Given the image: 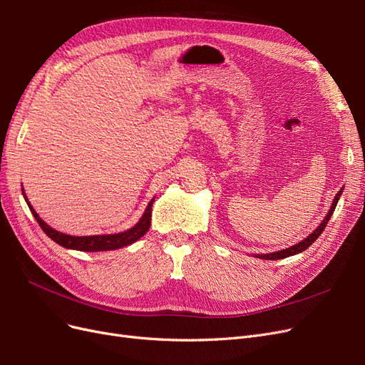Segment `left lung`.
<instances>
[{"mask_svg":"<svg viewBox=\"0 0 365 365\" xmlns=\"http://www.w3.org/2000/svg\"><path fill=\"white\" fill-rule=\"evenodd\" d=\"M341 193H342V189L336 193V196H335V200H334V204L330 205V210H329V213L326 215V217L323 219V222L319 224L318 227H317V230L314 231V233H311L304 240H302V242H298L297 245H294V247H291V248H286V250H282V251H275V252H268V254H256V256L254 257H259V259H267V260H279V259H284V257H289V256H294V254H298V252H302V251H304V250H307L309 247H311L314 242L319 237V235L323 233L324 231V228H326V225H327V222H329V219H330V216L334 215V212H335V207H336V204H338V200H339V196H341Z\"/></svg>","mask_w":365,"mask_h":365,"instance_id":"left-lung-1","label":"left lung"}]
</instances>
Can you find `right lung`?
I'll list each match as a JSON object with an SVG mask.
<instances>
[{"mask_svg":"<svg viewBox=\"0 0 365 365\" xmlns=\"http://www.w3.org/2000/svg\"><path fill=\"white\" fill-rule=\"evenodd\" d=\"M23 195L26 197L24 190H23ZM153 201H155V200H152L148 204V207L145 210V215L141 216L138 222L132 228H129L126 231H121V233H117V235H96V236H70V235L61 233V231L54 230V228H51L50 225L43 222V220L39 217V215L35 212V208L30 205V202L27 201V197H26V202L30 208L31 215L35 216L36 222L43 230V233H46L51 240H54L56 244H59L63 248L77 250V251H90V252L123 248V247L134 244V242H137L140 237L145 236L148 233L149 227H150V216H152Z\"/></svg>","mask_w":365,"mask_h":365,"instance_id":"add662e5","label":"right lung"}]
</instances>
